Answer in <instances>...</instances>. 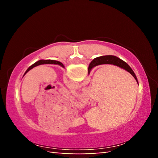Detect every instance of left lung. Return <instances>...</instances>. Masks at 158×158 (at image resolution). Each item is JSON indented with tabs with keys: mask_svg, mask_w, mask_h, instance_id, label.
I'll return each mask as SVG.
<instances>
[{
	"mask_svg": "<svg viewBox=\"0 0 158 158\" xmlns=\"http://www.w3.org/2000/svg\"><path fill=\"white\" fill-rule=\"evenodd\" d=\"M44 64H54V65H58L62 67V68H65V66L63 65V64L62 63L59 62V61L54 60H40L37 61V62H35L34 64H33V65L29 67V68L27 69H26V71L25 72V73H24V74H23V76H24L25 74L27 73L29 70H31V69H33V68H35V67L40 65H44Z\"/></svg>",
	"mask_w": 158,
	"mask_h": 158,
	"instance_id": "obj_1",
	"label": "left lung"
}]
</instances>
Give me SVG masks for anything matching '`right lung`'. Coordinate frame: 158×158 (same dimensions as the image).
Returning a JSON list of instances; mask_svg holds the SVG:
<instances>
[{
	"mask_svg": "<svg viewBox=\"0 0 158 158\" xmlns=\"http://www.w3.org/2000/svg\"><path fill=\"white\" fill-rule=\"evenodd\" d=\"M104 64H110V65H114L119 67L122 69L126 70L128 73H130L133 76L134 78L136 79V81L138 83V80L137 77H136L135 73L132 69V68H130L129 65L127 63H125V61L121 60V58H118L115 56H100V57H97L95 58V59H93L91 62H90V65L89 66V74H90L91 69L95 68V66L100 65H104Z\"/></svg>",
	"mask_w": 158,
	"mask_h": 158,
	"instance_id": "add662e5",
	"label": "right lung"
}]
</instances>
